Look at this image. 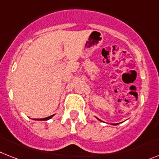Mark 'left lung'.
I'll use <instances>...</instances> for the list:
<instances>
[{
    "mask_svg": "<svg viewBox=\"0 0 159 159\" xmlns=\"http://www.w3.org/2000/svg\"><path fill=\"white\" fill-rule=\"evenodd\" d=\"M97 119H98V120H99V121H102V120H101V119H98V118H97ZM112 124V125H118V124Z\"/></svg>",
    "mask_w": 159,
    "mask_h": 159,
    "instance_id": "1",
    "label": "left lung"
}]
</instances>
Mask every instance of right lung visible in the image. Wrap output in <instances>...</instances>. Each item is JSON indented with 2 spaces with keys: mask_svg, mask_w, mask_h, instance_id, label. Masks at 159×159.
Masks as SVG:
<instances>
[{
  "mask_svg": "<svg viewBox=\"0 0 159 159\" xmlns=\"http://www.w3.org/2000/svg\"><path fill=\"white\" fill-rule=\"evenodd\" d=\"M54 116V115H51V116H48V117L44 118V119H34V120H40V121H45V120H48V119H50L51 118H53Z\"/></svg>",
  "mask_w": 159,
  "mask_h": 159,
  "instance_id": "obj_1",
  "label": "right lung"
}]
</instances>
